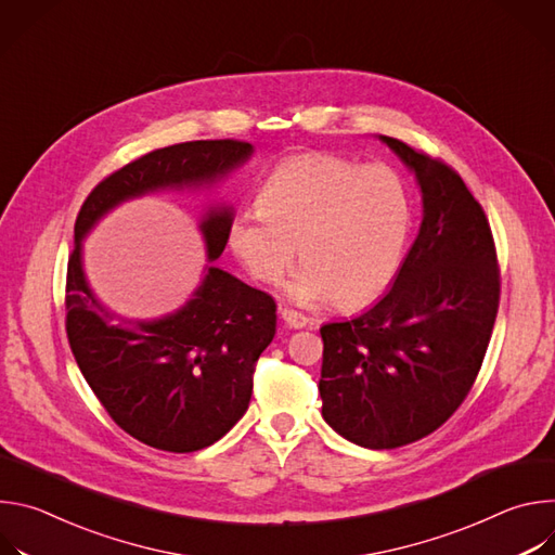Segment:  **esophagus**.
Wrapping results in <instances>:
<instances>
[{
    "label": "esophagus",
    "instance_id": "34e87169",
    "mask_svg": "<svg viewBox=\"0 0 555 555\" xmlns=\"http://www.w3.org/2000/svg\"><path fill=\"white\" fill-rule=\"evenodd\" d=\"M281 319L285 321V325H287L289 330H302V327H307V323H309L307 315H302L300 311L289 309V307H281Z\"/></svg>",
    "mask_w": 555,
    "mask_h": 555
}]
</instances>
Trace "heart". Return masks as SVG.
<instances>
[{"label": "heart", "instance_id": "1", "mask_svg": "<svg viewBox=\"0 0 555 555\" xmlns=\"http://www.w3.org/2000/svg\"><path fill=\"white\" fill-rule=\"evenodd\" d=\"M415 208L406 180L388 165L358 167L309 151L283 160L261 184L257 210L228 230L234 257L261 283L276 285L300 248L302 270L289 285L305 305L336 300L358 309L400 276L413 240Z\"/></svg>", "mask_w": 555, "mask_h": 555}]
</instances>
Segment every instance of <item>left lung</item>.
<instances>
[{"instance_id": "left-lung-1", "label": "left lung", "mask_w": 555, "mask_h": 555, "mask_svg": "<svg viewBox=\"0 0 555 555\" xmlns=\"http://www.w3.org/2000/svg\"><path fill=\"white\" fill-rule=\"evenodd\" d=\"M415 173L424 219L388 292L321 327L325 422L345 439L392 450L461 406L483 364L501 298L494 236L461 176L398 138L379 135Z\"/></svg>"}]
</instances>
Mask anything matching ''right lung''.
Instances as JSON below:
<instances>
[{"label": "right lung", "instance_id": "add662e5", "mask_svg": "<svg viewBox=\"0 0 555 555\" xmlns=\"http://www.w3.org/2000/svg\"><path fill=\"white\" fill-rule=\"evenodd\" d=\"M242 140L155 149L105 178L74 223L65 281V330L74 360L109 417L133 439L195 452L244 417L259 356L276 334V302L212 266L228 244L232 206L199 219L208 266L193 296L163 319H129L105 305L83 270V240L118 204L163 189H208L250 160Z\"/></svg>", "mask_w": 555, "mask_h": 555}]
</instances>
